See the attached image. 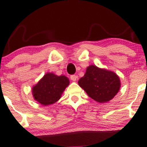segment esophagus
I'll list each match as a JSON object with an SVG mask.
<instances>
[{"label": "esophagus", "mask_w": 147, "mask_h": 147, "mask_svg": "<svg viewBox=\"0 0 147 147\" xmlns=\"http://www.w3.org/2000/svg\"><path fill=\"white\" fill-rule=\"evenodd\" d=\"M78 78V76L77 75H71L70 76V79L72 80V81H76V80H77V79Z\"/></svg>", "instance_id": "1"}]
</instances>
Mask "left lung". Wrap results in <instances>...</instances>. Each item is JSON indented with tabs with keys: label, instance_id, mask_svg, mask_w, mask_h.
<instances>
[{
	"label": "left lung",
	"instance_id": "8db88e82",
	"mask_svg": "<svg viewBox=\"0 0 147 147\" xmlns=\"http://www.w3.org/2000/svg\"><path fill=\"white\" fill-rule=\"evenodd\" d=\"M78 83L91 98L99 103L112 99L121 85L120 78L115 72L95 65L88 66Z\"/></svg>",
	"mask_w": 147,
	"mask_h": 147
}]
</instances>
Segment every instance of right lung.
Here are the masks:
<instances>
[{
    "label": "right lung",
    "mask_w": 147,
    "mask_h": 147,
    "mask_svg": "<svg viewBox=\"0 0 147 147\" xmlns=\"http://www.w3.org/2000/svg\"><path fill=\"white\" fill-rule=\"evenodd\" d=\"M68 85L69 79L65 76L48 72L33 87V96L35 100L43 105L53 104L60 99Z\"/></svg>",
    "instance_id": "add662e5"
}]
</instances>
